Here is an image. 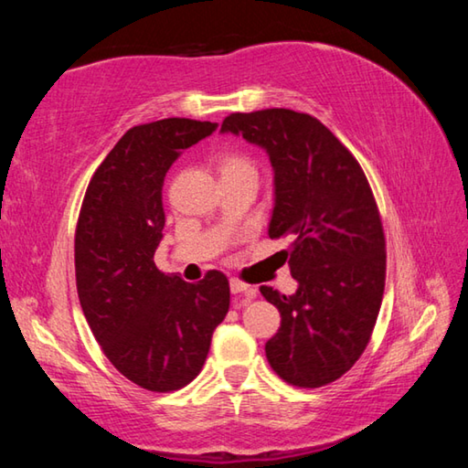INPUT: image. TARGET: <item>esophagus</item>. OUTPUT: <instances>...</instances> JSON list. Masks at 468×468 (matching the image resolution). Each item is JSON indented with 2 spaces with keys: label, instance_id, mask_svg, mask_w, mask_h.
<instances>
[{
  "label": "esophagus",
  "instance_id": "34e87169",
  "mask_svg": "<svg viewBox=\"0 0 468 468\" xmlns=\"http://www.w3.org/2000/svg\"><path fill=\"white\" fill-rule=\"evenodd\" d=\"M229 287H231V292L233 295H243L245 299H253L256 297V291H253L250 284H245L241 281L237 279H231V282H229Z\"/></svg>",
  "mask_w": 468,
  "mask_h": 468
}]
</instances>
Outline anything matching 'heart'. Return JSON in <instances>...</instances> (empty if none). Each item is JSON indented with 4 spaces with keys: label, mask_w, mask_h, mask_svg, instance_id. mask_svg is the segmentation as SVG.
<instances>
[{
    "label": "heart",
    "mask_w": 468,
    "mask_h": 468,
    "mask_svg": "<svg viewBox=\"0 0 468 468\" xmlns=\"http://www.w3.org/2000/svg\"><path fill=\"white\" fill-rule=\"evenodd\" d=\"M218 173L223 177H237V176H256V167H253L251 158L245 156L237 150H229L218 156Z\"/></svg>",
    "instance_id": "obj_1"
}]
</instances>
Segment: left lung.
I'll return each mask as SVG.
<instances>
[{
	"instance_id": "obj_1",
	"label": "left lung",
	"mask_w": 468,
	"mask_h": 468,
	"mask_svg": "<svg viewBox=\"0 0 468 468\" xmlns=\"http://www.w3.org/2000/svg\"><path fill=\"white\" fill-rule=\"evenodd\" d=\"M220 132L266 150L274 171L268 235L291 239L284 253L297 291L287 297L260 287L281 312L266 359L291 386H326L366 351L384 297V229L366 173L335 133L307 113H231Z\"/></svg>"
}]
</instances>
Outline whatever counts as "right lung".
Wrapping results in <instances>:
<instances>
[{
	"label": "right lung",
	"mask_w": 468,
	"mask_h": 468,
	"mask_svg": "<svg viewBox=\"0 0 468 468\" xmlns=\"http://www.w3.org/2000/svg\"><path fill=\"white\" fill-rule=\"evenodd\" d=\"M217 123L169 117L128 130L86 189L76 227V287L84 318L122 376L171 392L200 374L212 332L229 312V281L200 282L161 272L163 184L186 148Z\"/></svg>",
	"instance_id": "right-lung-1"
}]
</instances>
